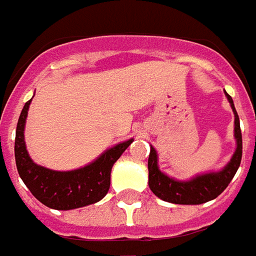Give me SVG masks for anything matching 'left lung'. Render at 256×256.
Returning a JSON list of instances; mask_svg holds the SVG:
<instances>
[{"mask_svg":"<svg viewBox=\"0 0 256 256\" xmlns=\"http://www.w3.org/2000/svg\"><path fill=\"white\" fill-rule=\"evenodd\" d=\"M224 95L228 98L230 108L234 114L236 150L230 161L219 171L198 174L186 180H179L175 178L168 176L166 174L161 171L158 166V154L153 146H150V156L148 161V188L158 198L172 202V204L197 206V204H202V202L216 198L233 179L241 162L242 139H241L240 120H238V114L236 112L233 99L226 90H224Z\"/></svg>","mask_w":256,"mask_h":256,"instance_id":"1","label":"left lung"}]
</instances>
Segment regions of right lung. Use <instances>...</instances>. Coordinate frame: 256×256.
<instances>
[{
	"label": "right lung",
	"mask_w": 256,
	"mask_h": 256,
	"mask_svg": "<svg viewBox=\"0 0 256 256\" xmlns=\"http://www.w3.org/2000/svg\"><path fill=\"white\" fill-rule=\"evenodd\" d=\"M32 99L24 104L16 126L15 160L18 172L32 196L52 210L68 211L100 201L110 189V174L134 139L114 144L90 164L72 170L55 171L38 166L26 148L24 126Z\"/></svg>",
	"instance_id": "add662e5"
}]
</instances>
